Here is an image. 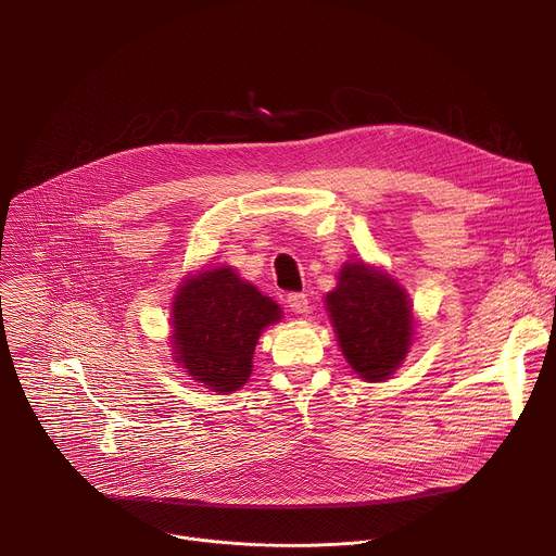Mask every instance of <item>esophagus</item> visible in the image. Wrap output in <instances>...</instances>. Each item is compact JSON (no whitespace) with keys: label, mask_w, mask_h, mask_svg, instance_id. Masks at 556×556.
I'll return each instance as SVG.
<instances>
[{"label":"esophagus","mask_w":556,"mask_h":556,"mask_svg":"<svg viewBox=\"0 0 556 556\" xmlns=\"http://www.w3.org/2000/svg\"><path fill=\"white\" fill-rule=\"evenodd\" d=\"M286 303H288V307H290L292 312H296V314H305L307 307H309L307 294H303V292H292V294H288V296H286Z\"/></svg>","instance_id":"esophagus-1"}]
</instances>
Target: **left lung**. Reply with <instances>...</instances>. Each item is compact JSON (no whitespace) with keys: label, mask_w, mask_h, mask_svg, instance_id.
<instances>
[{"label":"left lung","mask_w":556,"mask_h":556,"mask_svg":"<svg viewBox=\"0 0 556 556\" xmlns=\"http://www.w3.org/2000/svg\"><path fill=\"white\" fill-rule=\"evenodd\" d=\"M326 305L339 345L361 378L376 382L401 367L414 321L405 290L389 275L365 264H345Z\"/></svg>","instance_id":"obj_1"}]
</instances>
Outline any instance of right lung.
Returning a JSON list of instances; mask_svg holds the SVG:
<instances>
[{"mask_svg":"<svg viewBox=\"0 0 556 556\" xmlns=\"http://www.w3.org/2000/svg\"><path fill=\"white\" fill-rule=\"evenodd\" d=\"M281 319L279 305L232 268L187 279L174 301L176 363L217 393L240 389L262 330Z\"/></svg>","mask_w":556,"mask_h":556,"instance_id":"add662e5","label":"right lung"}]
</instances>
